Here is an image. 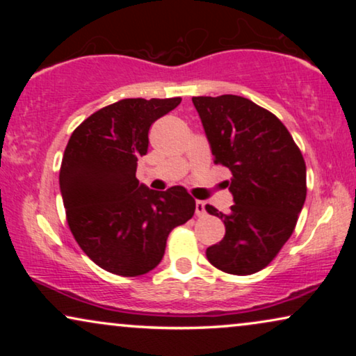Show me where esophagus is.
<instances>
[{"instance_id":"1","label":"esophagus","mask_w":356,"mask_h":356,"mask_svg":"<svg viewBox=\"0 0 356 356\" xmlns=\"http://www.w3.org/2000/svg\"><path fill=\"white\" fill-rule=\"evenodd\" d=\"M204 213H206V204L202 201H196V216L202 217Z\"/></svg>"}]
</instances>
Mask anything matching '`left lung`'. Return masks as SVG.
Wrapping results in <instances>:
<instances>
[{
  "instance_id": "left-lung-1",
  "label": "left lung",
  "mask_w": 356,
  "mask_h": 356,
  "mask_svg": "<svg viewBox=\"0 0 356 356\" xmlns=\"http://www.w3.org/2000/svg\"><path fill=\"white\" fill-rule=\"evenodd\" d=\"M211 144L213 163L230 168V213L225 236L206 256L233 275L259 272L291 236L306 199V165L284 123L269 110L238 95L193 97Z\"/></svg>"
}]
</instances>
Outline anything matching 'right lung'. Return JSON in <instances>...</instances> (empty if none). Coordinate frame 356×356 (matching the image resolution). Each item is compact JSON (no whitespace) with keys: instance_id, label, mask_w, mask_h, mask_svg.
<instances>
[{"instance_id":"add662e5","label":"right lung","mask_w":356,"mask_h":356,"mask_svg":"<svg viewBox=\"0 0 356 356\" xmlns=\"http://www.w3.org/2000/svg\"><path fill=\"white\" fill-rule=\"evenodd\" d=\"M181 99H124L104 106L74 129L63 155L60 189L66 220L81 250L102 269L147 274L162 261L175 227L194 216L183 186L152 191L136 178L155 120Z\"/></svg>"}]
</instances>
